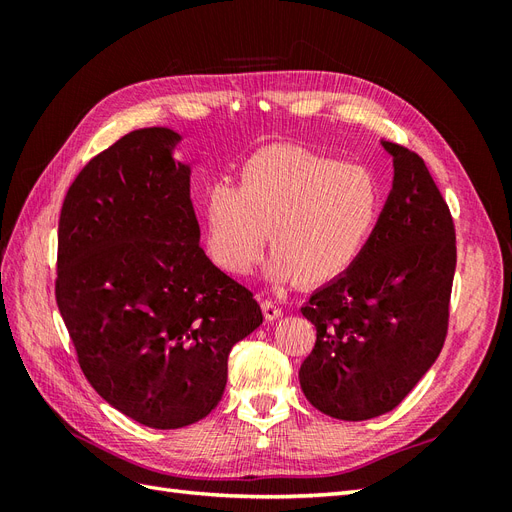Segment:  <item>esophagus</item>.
Instances as JSON below:
<instances>
[{
	"instance_id": "34e87169",
	"label": "esophagus",
	"mask_w": 512,
	"mask_h": 512,
	"mask_svg": "<svg viewBox=\"0 0 512 512\" xmlns=\"http://www.w3.org/2000/svg\"><path fill=\"white\" fill-rule=\"evenodd\" d=\"M262 314H265L267 320H275L282 316V307L277 305L273 299H262Z\"/></svg>"
}]
</instances>
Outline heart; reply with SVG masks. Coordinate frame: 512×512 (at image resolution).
<instances>
[{
    "mask_svg": "<svg viewBox=\"0 0 512 512\" xmlns=\"http://www.w3.org/2000/svg\"><path fill=\"white\" fill-rule=\"evenodd\" d=\"M380 211V183L363 164L303 145L252 153L237 185L213 179L200 196L205 250L220 269L243 275L273 245L277 280L322 284L359 258Z\"/></svg>",
    "mask_w": 512,
    "mask_h": 512,
    "instance_id": "obj_1",
    "label": "heart"
}]
</instances>
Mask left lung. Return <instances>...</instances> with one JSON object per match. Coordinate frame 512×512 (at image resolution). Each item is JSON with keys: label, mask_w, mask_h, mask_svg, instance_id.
I'll list each match as a JSON object with an SVG mask.
<instances>
[{"label": "left lung", "mask_w": 512, "mask_h": 512, "mask_svg": "<svg viewBox=\"0 0 512 512\" xmlns=\"http://www.w3.org/2000/svg\"><path fill=\"white\" fill-rule=\"evenodd\" d=\"M395 181L352 267L301 314L316 344L299 369L309 404L342 421L397 408L438 359L457 265L455 222L425 160L382 141Z\"/></svg>", "instance_id": "8db88e82"}]
</instances>
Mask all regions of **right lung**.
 I'll return each mask as SVG.
<instances>
[{"label": "right lung", "instance_id": "1", "mask_svg": "<svg viewBox=\"0 0 512 512\" xmlns=\"http://www.w3.org/2000/svg\"><path fill=\"white\" fill-rule=\"evenodd\" d=\"M179 134L145 128L91 158L64 198L55 299L87 382L153 429L205 418L230 348L262 322L254 292L200 247Z\"/></svg>", "mask_w": 512, "mask_h": 512}]
</instances>
